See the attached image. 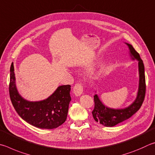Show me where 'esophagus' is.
I'll list each match as a JSON object with an SVG mask.
<instances>
[{
  "label": "esophagus",
  "instance_id": "esophagus-1",
  "mask_svg": "<svg viewBox=\"0 0 155 155\" xmlns=\"http://www.w3.org/2000/svg\"><path fill=\"white\" fill-rule=\"evenodd\" d=\"M73 93L76 97H79L83 93V86L81 84H76L73 89Z\"/></svg>",
  "mask_w": 155,
  "mask_h": 155
}]
</instances>
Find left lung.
I'll return each instance as SVG.
<instances>
[{
    "mask_svg": "<svg viewBox=\"0 0 155 155\" xmlns=\"http://www.w3.org/2000/svg\"><path fill=\"white\" fill-rule=\"evenodd\" d=\"M129 48V54L132 61L138 62V71H139V85L136 95V98L129 106L124 108L114 109L107 107L104 105L98 96L94 95V108L92 114L94 120L101 124L105 127H114L126 120L140 110L145 97L146 93V80L145 71L142 60L140 54L135 51L134 47L128 43L124 42Z\"/></svg>",
    "mask_w": 155,
    "mask_h": 155,
    "instance_id": "obj_1",
    "label": "left lung"
}]
</instances>
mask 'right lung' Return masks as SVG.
Masks as SVG:
<instances>
[{
  "label": "right lung",
  "mask_w": 155,
  "mask_h": 155,
  "mask_svg": "<svg viewBox=\"0 0 155 155\" xmlns=\"http://www.w3.org/2000/svg\"><path fill=\"white\" fill-rule=\"evenodd\" d=\"M70 91V85L60 86L47 99L37 101H28L19 93L16 86L14 67L13 64L11 66V101L18 115L24 120L37 128L52 129L64 123L71 100Z\"/></svg>",
  "instance_id": "add662e5"
}]
</instances>
